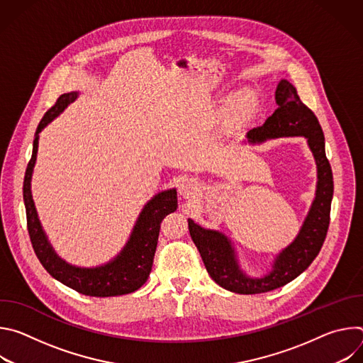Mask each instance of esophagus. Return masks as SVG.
<instances>
[{
    "label": "esophagus",
    "instance_id": "esophagus-1",
    "mask_svg": "<svg viewBox=\"0 0 363 363\" xmlns=\"http://www.w3.org/2000/svg\"><path fill=\"white\" fill-rule=\"evenodd\" d=\"M199 191V184L194 178H185L179 184V194L184 198H194Z\"/></svg>",
    "mask_w": 363,
    "mask_h": 363
}]
</instances>
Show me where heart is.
<instances>
[{
  "label": "heart",
  "mask_w": 363,
  "mask_h": 363,
  "mask_svg": "<svg viewBox=\"0 0 363 363\" xmlns=\"http://www.w3.org/2000/svg\"><path fill=\"white\" fill-rule=\"evenodd\" d=\"M251 101H252V96L251 94L242 93V94L237 96L234 103H233V108H231L233 113H235V115L241 113L244 109H247L251 105Z\"/></svg>",
  "instance_id": "1"
}]
</instances>
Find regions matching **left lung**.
<instances>
[{
	"label": "left lung",
	"mask_w": 363,
	"mask_h": 363,
	"mask_svg": "<svg viewBox=\"0 0 363 363\" xmlns=\"http://www.w3.org/2000/svg\"><path fill=\"white\" fill-rule=\"evenodd\" d=\"M277 109L263 126L247 132L244 145H258L274 138L303 136L312 150L318 168L315 199L296 238L274 258L262 277L248 276L240 266L233 241L221 231L203 228L188 218V228L206 272L221 287L238 294H257L279 289L300 276L319 254L330 221L333 175L326 158L325 136L318 118L300 100L296 87L286 79L276 89Z\"/></svg>",
	"instance_id": "obj_1"
}]
</instances>
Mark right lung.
<instances>
[{
    "mask_svg": "<svg viewBox=\"0 0 363 363\" xmlns=\"http://www.w3.org/2000/svg\"><path fill=\"white\" fill-rule=\"evenodd\" d=\"M77 97L79 91L62 94L57 99L56 105L45 112L40 125L37 126L33 142V155L27 165L23 185L30 240L43 267L65 286L93 297H111L133 293L145 284L152 270L153 255L157 251L162 220L178 208L175 188L153 195L142 208L129 240L121 252L108 263L96 267H79L63 260L55 251L53 245L50 244L33 201L31 178L37 160L38 135L51 121H55L60 113H63V111Z\"/></svg>",
    "mask_w": 363,
    "mask_h": 363,
    "instance_id": "obj_1",
    "label": "right lung"
}]
</instances>
